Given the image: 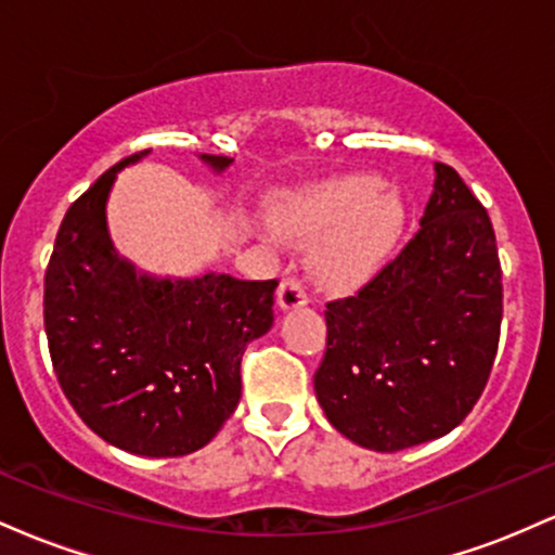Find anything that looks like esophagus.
Masks as SVG:
<instances>
[{"mask_svg": "<svg viewBox=\"0 0 555 555\" xmlns=\"http://www.w3.org/2000/svg\"><path fill=\"white\" fill-rule=\"evenodd\" d=\"M279 308L282 310H292V308H299V305H308V292H305V286L299 279L289 276L284 279L282 286H279V297H276Z\"/></svg>", "mask_w": 555, "mask_h": 555, "instance_id": "34e87169", "label": "esophagus"}]
</instances>
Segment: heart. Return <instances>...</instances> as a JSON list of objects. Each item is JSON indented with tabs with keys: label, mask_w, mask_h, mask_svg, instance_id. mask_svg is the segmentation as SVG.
Masks as SVG:
<instances>
[{
	"label": "heart",
	"mask_w": 555,
	"mask_h": 555,
	"mask_svg": "<svg viewBox=\"0 0 555 555\" xmlns=\"http://www.w3.org/2000/svg\"><path fill=\"white\" fill-rule=\"evenodd\" d=\"M404 224V206L378 177L352 175L286 197L273 214L279 237L318 242L310 269L331 289H349L384 263Z\"/></svg>",
	"instance_id": "heart-1"
}]
</instances>
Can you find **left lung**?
Segmentation results:
<instances>
[{"instance_id":"obj_1","label":"left lung","mask_w":555,"mask_h":555,"mask_svg":"<svg viewBox=\"0 0 555 555\" xmlns=\"http://www.w3.org/2000/svg\"><path fill=\"white\" fill-rule=\"evenodd\" d=\"M503 286L493 224L446 164L417 234L358 295L326 305L315 397L349 441L401 451L451 433L493 367Z\"/></svg>"}]
</instances>
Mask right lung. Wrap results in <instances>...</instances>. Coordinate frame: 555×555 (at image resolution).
Wrapping results in <instances>:
<instances>
[{
    "label": "right lung",
    "instance_id": "add662e5",
    "mask_svg": "<svg viewBox=\"0 0 555 555\" xmlns=\"http://www.w3.org/2000/svg\"><path fill=\"white\" fill-rule=\"evenodd\" d=\"M125 158L69 206L43 279V326L62 391L95 436L138 456L203 449L242 393L245 347L273 326L271 282L151 276L114 250L106 201ZM216 175L232 158L201 154Z\"/></svg>",
    "mask_w": 555,
    "mask_h": 555
}]
</instances>
